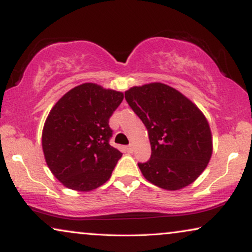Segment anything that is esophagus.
Here are the masks:
<instances>
[{
	"label": "esophagus",
	"mask_w": 252,
	"mask_h": 252,
	"mask_svg": "<svg viewBox=\"0 0 252 252\" xmlns=\"http://www.w3.org/2000/svg\"><path fill=\"white\" fill-rule=\"evenodd\" d=\"M126 150H127V153L132 154L133 151H134V146H133V144H129V146H127L126 147Z\"/></svg>",
	"instance_id": "1"
}]
</instances>
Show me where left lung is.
Masks as SVG:
<instances>
[{
    "label": "left lung",
    "mask_w": 252,
    "mask_h": 252,
    "mask_svg": "<svg viewBox=\"0 0 252 252\" xmlns=\"http://www.w3.org/2000/svg\"><path fill=\"white\" fill-rule=\"evenodd\" d=\"M125 98L149 135L150 159L137 164L143 177L166 190L192 184L212 156V134L203 112L161 82L129 88Z\"/></svg>",
    "instance_id": "obj_1"
}]
</instances>
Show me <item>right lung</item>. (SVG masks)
Here are the masks:
<instances>
[{"instance_id": "1", "label": "right lung", "mask_w": 252, "mask_h": 252, "mask_svg": "<svg viewBox=\"0 0 252 252\" xmlns=\"http://www.w3.org/2000/svg\"><path fill=\"white\" fill-rule=\"evenodd\" d=\"M123 98L122 92L86 82L50 110L42 130L44 159L65 187L91 191L111 177L123 154L110 146L109 119Z\"/></svg>"}]
</instances>
